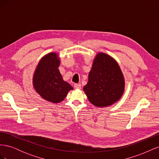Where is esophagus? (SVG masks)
Masks as SVG:
<instances>
[{"label": "esophagus", "instance_id": "34e87169", "mask_svg": "<svg viewBox=\"0 0 159 159\" xmlns=\"http://www.w3.org/2000/svg\"><path fill=\"white\" fill-rule=\"evenodd\" d=\"M74 88L75 89H81V85L80 84H74Z\"/></svg>", "mask_w": 159, "mask_h": 159}]
</instances>
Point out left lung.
Segmentation results:
<instances>
[{"label":"left lung","instance_id":"8db88e82","mask_svg":"<svg viewBox=\"0 0 159 159\" xmlns=\"http://www.w3.org/2000/svg\"><path fill=\"white\" fill-rule=\"evenodd\" d=\"M124 90V77L117 62L107 54L98 53L84 87L89 102L96 107L110 106L120 99Z\"/></svg>","mask_w":159,"mask_h":159}]
</instances>
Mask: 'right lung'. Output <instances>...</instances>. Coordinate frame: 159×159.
Returning <instances> with one entry per match:
<instances>
[{"label":"right lung","instance_id":"obj_1","mask_svg":"<svg viewBox=\"0 0 159 159\" xmlns=\"http://www.w3.org/2000/svg\"><path fill=\"white\" fill-rule=\"evenodd\" d=\"M58 54L51 52L44 56L38 63L33 75V86L41 97L52 103L63 101L73 87L64 81L58 67Z\"/></svg>","mask_w":159,"mask_h":159}]
</instances>
